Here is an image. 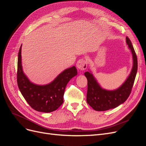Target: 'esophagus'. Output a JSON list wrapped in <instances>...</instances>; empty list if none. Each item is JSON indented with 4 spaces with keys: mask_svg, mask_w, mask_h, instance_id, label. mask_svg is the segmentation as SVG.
Segmentation results:
<instances>
[{
    "mask_svg": "<svg viewBox=\"0 0 146 146\" xmlns=\"http://www.w3.org/2000/svg\"><path fill=\"white\" fill-rule=\"evenodd\" d=\"M88 61L86 59H80L79 60L77 63V67L79 70H84L87 68Z\"/></svg>",
    "mask_w": 146,
    "mask_h": 146,
    "instance_id": "obj_1",
    "label": "esophagus"
}]
</instances>
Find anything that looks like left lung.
<instances>
[{
	"label": "left lung",
	"mask_w": 146,
	"mask_h": 146,
	"mask_svg": "<svg viewBox=\"0 0 146 146\" xmlns=\"http://www.w3.org/2000/svg\"><path fill=\"white\" fill-rule=\"evenodd\" d=\"M126 42L133 55V65L130 76L120 88L114 91L104 90L99 86L91 72L85 73L88 80L86 101L96 111H102L116 108L126 101L131 93L138 70V60L133 45L127 36Z\"/></svg>",
	"instance_id": "left-lung-1"
}]
</instances>
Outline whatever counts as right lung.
<instances>
[{
  "label": "right lung",
  "mask_w": 146,
  "mask_h": 146,
  "mask_svg": "<svg viewBox=\"0 0 146 146\" xmlns=\"http://www.w3.org/2000/svg\"><path fill=\"white\" fill-rule=\"evenodd\" d=\"M21 47L17 58V83L25 100L38 111L49 113L55 111L63 103L65 88L69 81L77 74L76 66L64 70L55 80L46 85H37L29 81L23 71Z\"/></svg>",
  "instance_id": "obj_1"
}]
</instances>
